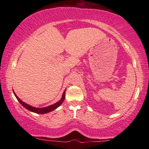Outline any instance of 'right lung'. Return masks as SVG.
Returning <instances> with one entry per match:
<instances>
[{
	"label": "right lung",
	"mask_w": 149,
	"mask_h": 149,
	"mask_svg": "<svg viewBox=\"0 0 149 149\" xmlns=\"http://www.w3.org/2000/svg\"><path fill=\"white\" fill-rule=\"evenodd\" d=\"M65 91H66V90H64V92H63L62 98H61L58 102H57L56 103H55L52 105L48 106V107H47L36 108V107H32V106L28 104H26L25 102H24L23 101H22L21 100H20L19 97L17 96V95L15 94V93L14 92V91L13 89L14 95H15V96L16 97V98H17V100L19 101V102L23 106V107L25 108V109L28 110V111L33 112V113H37V114H45V113H49V112L52 111H54L55 109H56L57 108H58L59 107H60V106L62 104L63 102H64V99H65Z\"/></svg>",
	"instance_id": "right-lung-1"
}]
</instances>
